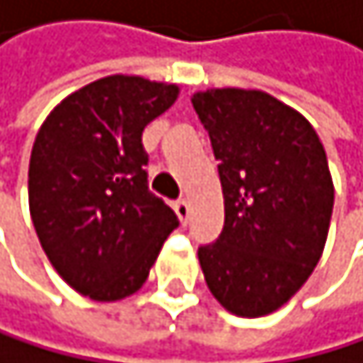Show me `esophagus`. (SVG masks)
I'll return each mask as SVG.
<instances>
[{
  "label": "esophagus",
  "mask_w": 363,
  "mask_h": 363,
  "mask_svg": "<svg viewBox=\"0 0 363 363\" xmlns=\"http://www.w3.org/2000/svg\"><path fill=\"white\" fill-rule=\"evenodd\" d=\"M175 213H177V217H179L182 224H186V221H188V215H191V206H188L186 199H177V201H175Z\"/></svg>",
  "instance_id": "obj_1"
}]
</instances>
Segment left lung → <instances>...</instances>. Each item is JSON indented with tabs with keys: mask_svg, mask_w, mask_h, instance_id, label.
Returning a JSON list of instances; mask_svg holds the SVG:
<instances>
[{
	"mask_svg": "<svg viewBox=\"0 0 363 363\" xmlns=\"http://www.w3.org/2000/svg\"><path fill=\"white\" fill-rule=\"evenodd\" d=\"M193 108L224 193V230L197 250L206 284L233 315H268L322 257L335 201L326 150L306 117L262 90H206Z\"/></svg>",
	"mask_w": 363,
	"mask_h": 363,
	"instance_id": "8db88e82",
	"label": "left lung"
}]
</instances>
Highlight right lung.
Listing matches in <instances>:
<instances>
[{"label": "right lung", "mask_w": 363, "mask_h": 363, "mask_svg": "<svg viewBox=\"0 0 363 363\" xmlns=\"http://www.w3.org/2000/svg\"><path fill=\"white\" fill-rule=\"evenodd\" d=\"M179 88L113 75L68 95L35 137L30 217L62 279L97 301L144 286L166 237L179 226L148 191L142 133Z\"/></svg>", "instance_id": "1"}]
</instances>
